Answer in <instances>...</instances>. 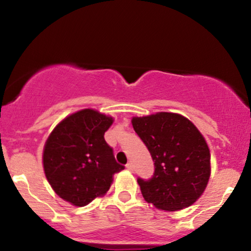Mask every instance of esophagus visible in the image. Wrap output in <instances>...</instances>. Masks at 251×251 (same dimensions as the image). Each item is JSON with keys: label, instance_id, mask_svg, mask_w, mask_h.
<instances>
[{"label": "esophagus", "instance_id": "esophagus-1", "mask_svg": "<svg viewBox=\"0 0 251 251\" xmlns=\"http://www.w3.org/2000/svg\"><path fill=\"white\" fill-rule=\"evenodd\" d=\"M126 169H127L128 171H133V169H134L133 164H132V163H127V164H126Z\"/></svg>", "mask_w": 251, "mask_h": 251}]
</instances>
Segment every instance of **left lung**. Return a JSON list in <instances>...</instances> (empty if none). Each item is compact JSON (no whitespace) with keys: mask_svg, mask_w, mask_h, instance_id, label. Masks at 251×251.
I'll list each match as a JSON object with an SVG mask.
<instances>
[{"mask_svg":"<svg viewBox=\"0 0 251 251\" xmlns=\"http://www.w3.org/2000/svg\"><path fill=\"white\" fill-rule=\"evenodd\" d=\"M132 125L154 162L152 178H138L144 200L166 211L192 205L211 172L208 144L198 128L188 118L169 112L133 117Z\"/></svg>","mask_w":251,"mask_h":251,"instance_id":"left-lung-1","label":"left lung"}]
</instances>
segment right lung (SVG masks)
I'll return each mask as SVG.
<instances>
[{
  "label": "right lung",
  "mask_w": 251,
  "mask_h": 251,
  "mask_svg": "<svg viewBox=\"0 0 251 251\" xmlns=\"http://www.w3.org/2000/svg\"><path fill=\"white\" fill-rule=\"evenodd\" d=\"M113 118L86 108L56 125L43 149V169L55 194L85 206L108 191L113 175L124 170L103 134Z\"/></svg>",
  "instance_id": "1"
}]
</instances>
